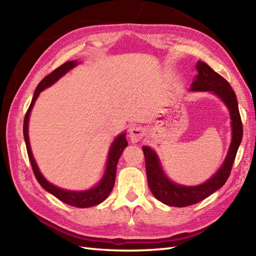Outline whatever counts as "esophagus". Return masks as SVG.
Masks as SVG:
<instances>
[{
	"label": "esophagus",
	"instance_id": "1",
	"mask_svg": "<svg viewBox=\"0 0 256 256\" xmlns=\"http://www.w3.org/2000/svg\"><path fill=\"white\" fill-rule=\"evenodd\" d=\"M145 128L142 126H135L133 128H131L130 131V138H131L132 143H138L140 142L145 136Z\"/></svg>",
	"mask_w": 256,
	"mask_h": 256
}]
</instances>
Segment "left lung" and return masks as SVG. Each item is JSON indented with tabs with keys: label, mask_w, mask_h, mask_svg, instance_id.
Segmentation results:
<instances>
[{
	"label": "left lung",
	"mask_w": 256,
	"mask_h": 256,
	"mask_svg": "<svg viewBox=\"0 0 256 256\" xmlns=\"http://www.w3.org/2000/svg\"><path fill=\"white\" fill-rule=\"evenodd\" d=\"M197 70L198 74L192 84L190 90L214 92L226 103L230 111L232 140L224 162L219 168V170L209 180L198 184V186H182V184L172 182L166 177L162 170L158 157L153 150L150 148L148 146L142 148L145 156L148 187L152 194L162 204L172 206H179V208L197 204L224 186L230 176L243 135V126L240 112H238L236 96L232 90L230 84L204 62H198Z\"/></svg>",
	"instance_id": "left-lung-1"
}]
</instances>
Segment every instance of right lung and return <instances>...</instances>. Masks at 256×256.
<instances>
[{"instance_id":"right-lung-1","label":"right lung","mask_w":256,"mask_h":256,"mask_svg":"<svg viewBox=\"0 0 256 256\" xmlns=\"http://www.w3.org/2000/svg\"><path fill=\"white\" fill-rule=\"evenodd\" d=\"M77 64H78V62L76 60L64 62V64H62L60 67H58L57 69L54 70L52 72L46 76V77L42 79L40 84H38L37 88L34 92V96H32V99L30 106L25 114L23 133H24V138H25V143H26L27 154H28V158L30 162L32 172H34V175L37 179V182L40 184V186L44 188L46 192H50L52 194L55 196L56 198L62 200L64 204L77 206V208H89V206H96V204H101L102 201H104L108 196L110 194V192H112L113 186H114V182H116V165H118V158H120V156H121L123 150L128 146V140H126V138H125V133L118 135V136L114 140L113 144L111 145L110 152H108L106 172L100 180L99 184L92 189L84 190V192H70V190H64V189L54 186V184L50 182H48L44 178V176L40 174V170H38L36 162L32 154L30 140H28V118H30L32 108V106H34L37 96H40V94L42 90L47 88V86H52V84H55L59 78L62 77L64 74L68 72L70 69H72L74 66H77Z\"/></svg>"}]
</instances>
